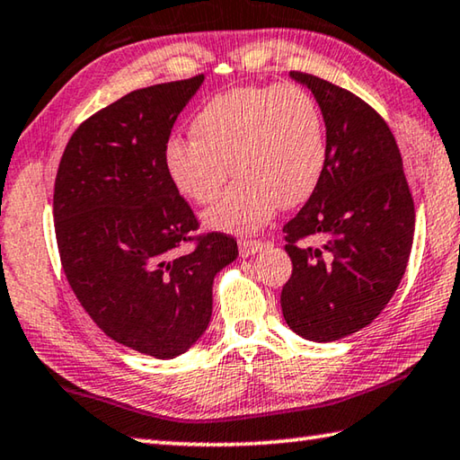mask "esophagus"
<instances>
[{
	"label": "esophagus",
	"instance_id": "obj_1",
	"mask_svg": "<svg viewBox=\"0 0 460 460\" xmlns=\"http://www.w3.org/2000/svg\"><path fill=\"white\" fill-rule=\"evenodd\" d=\"M238 248H240V254L243 256H252L256 252H261L264 248V243H261V240H248V238H243L238 243Z\"/></svg>",
	"mask_w": 460,
	"mask_h": 460
}]
</instances>
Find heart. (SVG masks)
<instances>
[{
	"mask_svg": "<svg viewBox=\"0 0 460 460\" xmlns=\"http://www.w3.org/2000/svg\"><path fill=\"white\" fill-rule=\"evenodd\" d=\"M191 141L165 149L167 173L193 204L220 198L228 165L240 180L206 224L246 232L267 224L279 206L311 198L327 165V131L319 102L296 84L243 86L209 99L190 125Z\"/></svg>",
	"mask_w": 460,
	"mask_h": 460,
	"instance_id": "1",
	"label": "heart"
}]
</instances>
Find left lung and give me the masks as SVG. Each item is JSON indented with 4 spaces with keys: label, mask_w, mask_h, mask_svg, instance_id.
I'll return each mask as SVG.
<instances>
[{
    "label": "left lung",
    "mask_w": 460,
    "mask_h": 460,
    "mask_svg": "<svg viewBox=\"0 0 460 460\" xmlns=\"http://www.w3.org/2000/svg\"><path fill=\"white\" fill-rule=\"evenodd\" d=\"M291 78L323 112L327 165L283 228L293 275L280 307L296 335L327 343L372 323L396 293L412 251L414 199L396 139L367 102L319 76L293 70ZM311 235L317 247L298 244Z\"/></svg>",
    "instance_id": "8db88e82"
}]
</instances>
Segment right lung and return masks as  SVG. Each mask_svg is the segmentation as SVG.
Segmentation results:
<instances>
[{"label":"right lung","mask_w":460,"mask_h":460,"mask_svg":"<svg viewBox=\"0 0 460 460\" xmlns=\"http://www.w3.org/2000/svg\"><path fill=\"white\" fill-rule=\"evenodd\" d=\"M201 83L147 86L94 112L54 183L56 243L76 299L111 340L157 359L204 335L214 277L238 256L222 232L193 236L199 224L165 167L175 119ZM185 242L194 251L177 257Z\"/></svg>","instance_id":"1"}]
</instances>
